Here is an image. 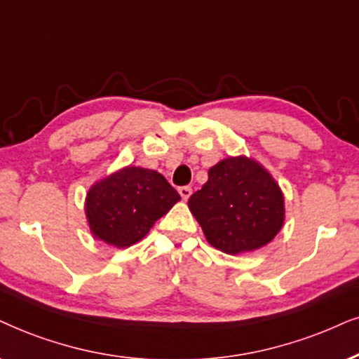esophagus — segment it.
Listing matches in <instances>:
<instances>
[{
	"instance_id": "esophagus-1",
	"label": "esophagus",
	"mask_w": 359,
	"mask_h": 359,
	"mask_svg": "<svg viewBox=\"0 0 359 359\" xmlns=\"http://www.w3.org/2000/svg\"><path fill=\"white\" fill-rule=\"evenodd\" d=\"M179 194L180 197H182V201H189V197L192 195V189H190L189 185H185V187H179Z\"/></svg>"
}]
</instances>
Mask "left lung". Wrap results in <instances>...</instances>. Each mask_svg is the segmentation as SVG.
Segmentation results:
<instances>
[{
	"mask_svg": "<svg viewBox=\"0 0 359 359\" xmlns=\"http://www.w3.org/2000/svg\"><path fill=\"white\" fill-rule=\"evenodd\" d=\"M189 208L212 247L237 255L265 247L285 222L283 194L265 167L245 156L210 167Z\"/></svg>",
	"mask_w": 359,
	"mask_h": 359,
	"instance_id": "1",
	"label": "left lung"
}]
</instances>
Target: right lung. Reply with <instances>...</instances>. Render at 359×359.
<instances>
[{
  "label": "right lung",
  "instance_id": "obj_1",
  "mask_svg": "<svg viewBox=\"0 0 359 359\" xmlns=\"http://www.w3.org/2000/svg\"><path fill=\"white\" fill-rule=\"evenodd\" d=\"M179 201L180 195L164 175L129 165L89 189L86 217L94 237L126 248L146 237Z\"/></svg>",
  "mask_w": 359,
  "mask_h": 359
}]
</instances>
